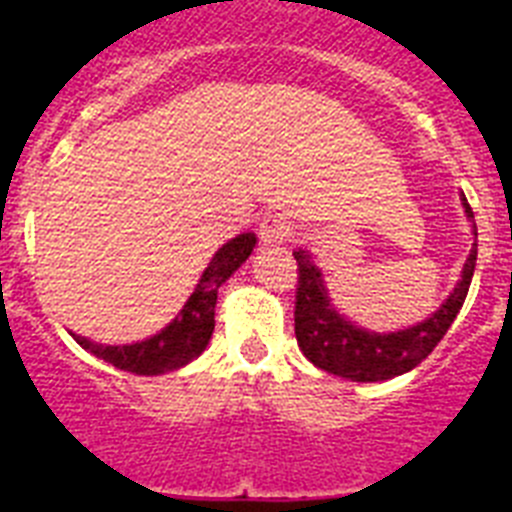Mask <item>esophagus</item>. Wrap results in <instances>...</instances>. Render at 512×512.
<instances>
[{"mask_svg":"<svg viewBox=\"0 0 512 512\" xmlns=\"http://www.w3.org/2000/svg\"><path fill=\"white\" fill-rule=\"evenodd\" d=\"M292 233H295V225L284 215H266L259 225V235L264 243H284L292 238Z\"/></svg>","mask_w":512,"mask_h":512,"instance_id":"obj_1","label":"esophagus"}]
</instances>
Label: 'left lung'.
Listing matches in <instances>:
<instances>
[{
	"mask_svg": "<svg viewBox=\"0 0 512 512\" xmlns=\"http://www.w3.org/2000/svg\"><path fill=\"white\" fill-rule=\"evenodd\" d=\"M464 207H467V215L474 217L467 197H464ZM295 259V336L302 354L328 374H338L354 382H382V379L400 377L415 369L446 336V330L451 328L467 300L474 264H477V246L469 253L459 284L449 300L443 302L441 310L433 312L431 318L420 325L397 330V333H384V336L361 330L343 320L330 305L320 269H315L310 256L305 251H295Z\"/></svg>",
	"mask_w": 512,
	"mask_h": 512,
	"instance_id": "8db88e82",
	"label": "left lung"
}]
</instances>
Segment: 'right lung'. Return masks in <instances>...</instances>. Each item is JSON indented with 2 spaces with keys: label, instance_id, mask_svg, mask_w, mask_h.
Listing matches in <instances>:
<instances>
[{
  "label": "right lung",
  "instance_id": "add662e5",
  "mask_svg": "<svg viewBox=\"0 0 512 512\" xmlns=\"http://www.w3.org/2000/svg\"><path fill=\"white\" fill-rule=\"evenodd\" d=\"M253 246H256L253 233L235 235L233 241L225 243L215 253V259L210 261L200 284L187 300L184 310L176 315L174 323L166 325L161 333H156L148 341L133 343V346H102V343H94L89 338L76 336V333H71V336L76 338L81 348H87L89 354L99 356L122 372L148 374V377L174 372L205 351L212 330H215L217 289L251 256Z\"/></svg>",
  "mask_w": 512,
  "mask_h": 512
}]
</instances>
